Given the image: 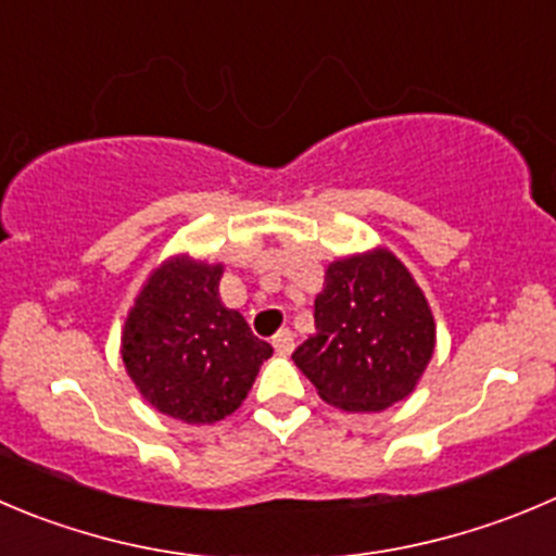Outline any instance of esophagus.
<instances>
[{"label":"esophagus","instance_id":"esophagus-1","mask_svg":"<svg viewBox=\"0 0 556 556\" xmlns=\"http://www.w3.org/2000/svg\"><path fill=\"white\" fill-rule=\"evenodd\" d=\"M273 346H275V352L278 354H292V349H294V332L289 330V327H283V330H278L273 336Z\"/></svg>","mask_w":556,"mask_h":556}]
</instances>
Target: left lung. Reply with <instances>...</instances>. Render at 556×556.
I'll return each mask as SVG.
<instances>
[{"label":"left lung","mask_w":556,"mask_h":556,"mask_svg":"<svg viewBox=\"0 0 556 556\" xmlns=\"http://www.w3.org/2000/svg\"><path fill=\"white\" fill-rule=\"evenodd\" d=\"M316 332L292 361L327 404L379 412L415 390L437 343L431 308L390 251L357 253L327 267L314 300Z\"/></svg>","instance_id":"8db88e82"}]
</instances>
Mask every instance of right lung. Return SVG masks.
I'll return each mask as SVG.
<instances>
[{"label": "right lung", "instance_id": "add662e5", "mask_svg": "<svg viewBox=\"0 0 556 556\" xmlns=\"http://www.w3.org/2000/svg\"><path fill=\"white\" fill-rule=\"evenodd\" d=\"M220 275L224 264L168 258L125 319L128 377L157 412L190 426L231 415L273 354L240 311L220 303Z\"/></svg>", "mask_w": 556, "mask_h": 556}]
</instances>
